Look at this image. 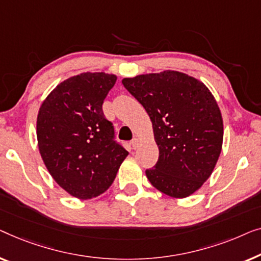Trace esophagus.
Segmentation results:
<instances>
[{
  "instance_id": "34e87169",
  "label": "esophagus",
  "mask_w": 261,
  "mask_h": 261,
  "mask_svg": "<svg viewBox=\"0 0 261 261\" xmlns=\"http://www.w3.org/2000/svg\"><path fill=\"white\" fill-rule=\"evenodd\" d=\"M131 145H132V148L136 150V149H138L139 145H141V142H139L138 138H134L131 141Z\"/></svg>"
}]
</instances>
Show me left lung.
Instances as JSON below:
<instances>
[{
	"label": "left lung",
	"mask_w": 261,
	"mask_h": 261,
	"mask_svg": "<svg viewBox=\"0 0 261 261\" xmlns=\"http://www.w3.org/2000/svg\"><path fill=\"white\" fill-rule=\"evenodd\" d=\"M152 122L160 156L145 174L167 195L183 199L207 181L221 152L223 123L203 83L176 71L122 80Z\"/></svg>",
	"instance_id": "1"
}]
</instances>
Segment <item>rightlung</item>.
I'll list each match as a JSON object with an SVG mask.
<instances>
[{
	"mask_svg": "<svg viewBox=\"0 0 261 261\" xmlns=\"http://www.w3.org/2000/svg\"><path fill=\"white\" fill-rule=\"evenodd\" d=\"M116 80L104 72L82 73L59 84L40 108L36 136L43 162L58 185L78 199L104 193L129 155L102 112Z\"/></svg>",
	"mask_w": 261,
	"mask_h": 261,
	"instance_id": "add662e5",
	"label": "right lung"
}]
</instances>
